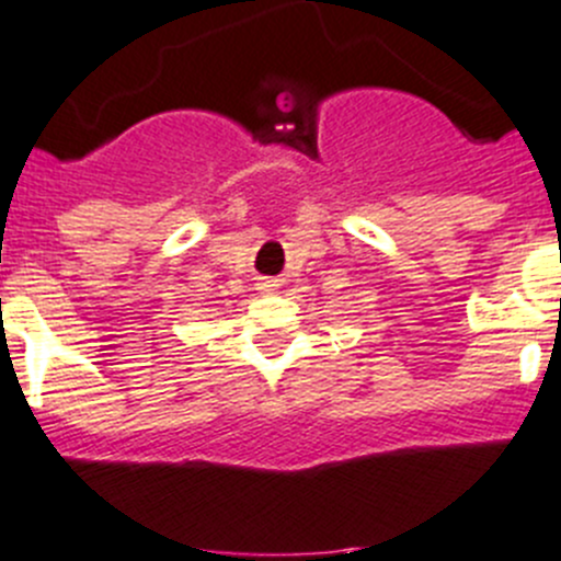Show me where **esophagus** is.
<instances>
[{
  "label": "esophagus",
  "mask_w": 561,
  "mask_h": 561,
  "mask_svg": "<svg viewBox=\"0 0 561 561\" xmlns=\"http://www.w3.org/2000/svg\"><path fill=\"white\" fill-rule=\"evenodd\" d=\"M276 287H279V285H276V282H271V279L263 282V290H265V293H274Z\"/></svg>",
  "instance_id": "obj_1"
}]
</instances>
